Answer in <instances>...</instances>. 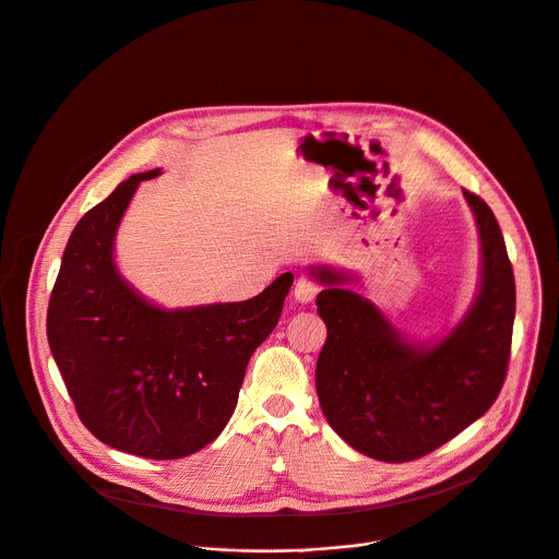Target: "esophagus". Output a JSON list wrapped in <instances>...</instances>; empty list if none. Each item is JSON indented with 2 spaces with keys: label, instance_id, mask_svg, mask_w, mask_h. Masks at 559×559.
Wrapping results in <instances>:
<instances>
[{
  "label": "esophagus",
  "instance_id": "obj_1",
  "mask_svg": "<svg viewBox=\"0 0 559 559\" xmlns=\"http://www.w3.org/2000/svg\"><path fill=\"white\" fill-rule=\"evenodd\" d=\"M319 288L321 286H319L317 280H312L310 275H299L295 280V299L301 301V304H308V301H312L317 297Z\"/></svg>",
  "mask_w": 559,
  "mask_h": 559
}]
</instances>
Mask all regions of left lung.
Returning <instances> with one entry per match:
<instances>
[{
  "instance_id": "1",
  "label": "left lung",
  "mask_w": 559,
  "mask_h": 559,
  "mask_svg": "<svg viewBox=\"0 0 559 559\" xmlns=\"http://www.w3.org/2000/svg\"><path fill=\"white\" fill-rule=\"evenodd\" d=\"M480 234V290L461 323L438 344H414L332 269L317 312L328 328L317 359V396L330 427L357 452L416 461L478 420L498 399L511 353L515 280L489 204L463 189Z\"/></svg>"
}]
</instances>
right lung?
Segmentation results:
<instances>
[{
	"instance_id": "add662e5",
	"label": "right lung",
	"mask_w": 559,
	"mask_h": 559,
	"mask_svg": "<svg viewBox=\"0 0 559 559\" xmlns=\"http://www.w3.org/2000/svg\"><path fill=\"white\" fill-rule=\"evenodd\" d=\"M130 176L74 227L48 304V344L81 423L105 444L152 461L189 456L229 423L255 348L280 321L293 275L258 297L165 310L115 264Z\"/></svg>"
}]
</instances>
